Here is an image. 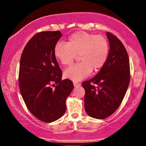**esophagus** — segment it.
Wrapping results in <instances>:
<instances>
[{
	"label": "esophagus",
	"instance_id": "esophagus-1",
	"mask_svg": "<svg viewBox=\"0 0 146 146\" xmlns=\"http://www.w3.org/2000/svg\"><path fill=\"white\" fill-rule=\"evenodd\" d=\"M73 84H74V86L75 87H79V86H81V84H80V83H78V82H74Z\"/></svg>",
	"mask_w": 146,
	"mask_h": 146
}]
</instances>
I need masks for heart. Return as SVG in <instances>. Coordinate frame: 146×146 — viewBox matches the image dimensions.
I'll list each match as a JSON object with an SVG mask.
<instances>
[{
	"instance_id": "b5f03b06",
	"label": "heart",
	"mask_w": 146,
	"mask_h": 146,
	"mask_svg": "<svg viewBox=\"0 0 146 146\" xmlns=\"http://www.w3.org/2000/svg\"><path fill=\"white\" fill-rule=\"evenodd\" d=\"M109 51V43L104 36L84 31L74 33L66 44L58 42L54 47L55 57L62 65H70L79 56L80 63L64 72V77L74 81L88 77L93 70H100L106 63Z\"/></svg>"
}]
</instances>
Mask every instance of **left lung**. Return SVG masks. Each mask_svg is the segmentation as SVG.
I'll return each instance as SVG.
<instances>
[{
	"label": "left lung",
	"instance_id": "left-lung-1",
	"mask_svg": "<svg viewBox=\"0 0 146 146\" xmlns=\"http://www.w3.org/2000/svg\"><path fill=\"white\" fill-rule=\"evenodd\" d=\"M106 35L110 51L106 63L95 77L82 83L86 91V113L99 119L109 117L117 110L126 94L131 79L126 49L112 33L107 32Z\"/></svg>",
	"mask_w": 146,
	"mask_h": 146
}]
</instances>
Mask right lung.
Listing matches in <instances>:
<instances>
[{"instance_id":"add662e5","label":"right lung","mask_w":146,"mask_h":146,"mask_svg":"<svg viewBox=\"0 0 146 146\" xmlns=\"http://www.w3.org/2000/svg\"><path fill=\"white\" fill-rule=\"evenodd\" d=\"M61 36L59 31L37 33L26 44L20 59L22 97L31 113L46 123L64 115L66 100L74 88L71 80H62V70L54 55V47Z\"/></svg>"}]
</instances>
